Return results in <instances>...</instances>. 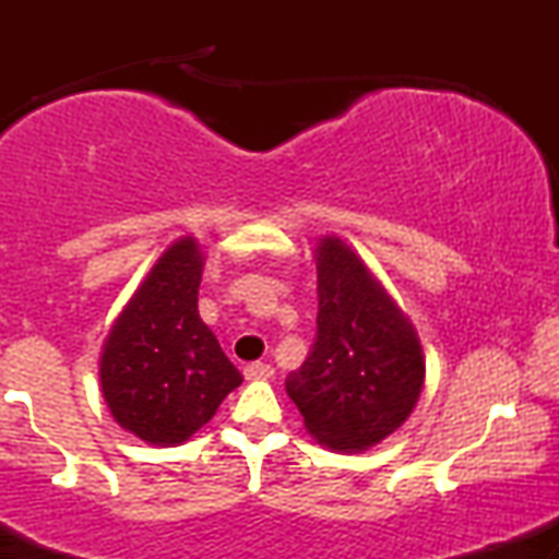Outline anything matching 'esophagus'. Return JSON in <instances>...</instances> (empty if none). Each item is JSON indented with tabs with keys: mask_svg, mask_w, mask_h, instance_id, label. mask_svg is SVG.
<instances>
[{
	"mask_svg": "<svg viewBox=\"0 0 559 559\" xmlns=\"http://www.w3.org/2000/svg\"><path fill=\"white\" fill-rule=\"evenodd\" d=\"M243 376H247V381H267V378H273V365L249 362L247 368H243Z\"/></svg>",
	"mask_w": 559,
	"mask_h": 559,
	"instance_id": "1",
	"label": "esophagus"
}]
</instances>
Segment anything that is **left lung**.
Instances as JSON below:
<instances>
[{
	"label": "left lung",
	"mask_w": 559,
	"mask_h": 559,
	"mask_svg": "<svg viewBox=\"0 0 559 559\" xmlns=\"http://www.w3.org/2000/svg\"><path fill=\"white\" fill-rule=\"evenodd\" d=\"M318 336L286 394L305 428L336 452L394 433L418 402L426 360L413 323L336 236L318 243Z\"/></svg>",
	"instance_id": "8db88e82"
}]
</instances>
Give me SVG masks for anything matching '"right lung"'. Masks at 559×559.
I'll return each mask as SVG.
<instances>
[{
    "label": "right lung",
    "mask_w": 559,
    "mask_h": 559,
    "mask_svg": "<svg viewBox=\"0 0 559 559\" xmlns=\"http://www.w3.org/2000/svg\"><path fill=\"white\" fill-rule=\"evenodd\" d=\"M202 252L170 243L105 338L99 381L112 418L150 444H181L243 381L197 307Z\"/></svg>",
    "instance_id": "obj_1"
}]
</instances>
